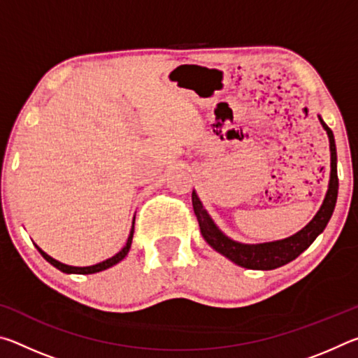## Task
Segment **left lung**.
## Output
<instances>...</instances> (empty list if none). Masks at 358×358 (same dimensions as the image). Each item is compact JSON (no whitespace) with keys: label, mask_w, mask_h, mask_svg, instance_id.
I'll list each match as a JSON object with an SVG mask.
<instances>
[{"label":"left lung","mask_w":358,"mask_h":358,"mask_svg":"<svg viewBox=\"0 0 358 358\" xmlns=\"http://www.w3.org/2000/svg\"><path fill=\"white\" fill-rule=\"evenodd\" d=\"M317 117L320 124H322V128L327 132V136H329L330 143L329 189L325 192L324 202L317 210V213L314 215L313 220L296 234L282 240L265 241V243H241V241H235L227 237V235L216 226V222L211 220L208 211L205 210L202 201L197 196V192L192 191V207L194 213L197 216L199 226H201L202 237L215 251L222 254V256L227 257L229 260H232L234 264L250 270H273L278 268V266L286 265L290 260L299 257L303 251L308 250L313 241L317 238V235L322 234L325 226L329 224L333 215V210H335L338 197L336 145L331 129L325 124V121L320 118V115H317Z\"/></svg>","instance_id":"left-lung-1"}]
</instances>
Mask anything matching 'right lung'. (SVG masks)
Returning <instances> with one entry per match:
<instances>
[{
	"label": "right lung",
	"mask_w": 358,
	"mask_h": 358,
	"mask_svg": "<svg viewBox=\"0 0 358 358\" xmlns=\"http://www.w3.org/2000/svg\"><path fill=\"white\" fill-rule=\"evenodd\" d=\"M136 220V216H134ZM134 220H132V227H131V232H129V237L126 240V245L121 248V251H118L115 256L108 257L106 260H102L99 264H94V265H88V266H74V265H66L63 262H59V260L53 259L52 256H48L47 252H44L41 250V248L34 243V246L38 248V251L41 252V256L44 257L48 264H52L55 268H58L59 271H63V273H68V275H92V273H98V271L102 270H107L110 268V266L117 265L118 262H121L126 256H128V252L131 250V243H132V235H134Z\"/></svg>",
	"instance_id": "right-lung-1"
}]
</instances>
